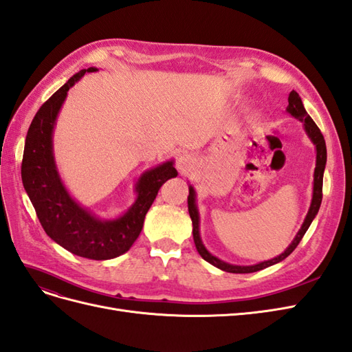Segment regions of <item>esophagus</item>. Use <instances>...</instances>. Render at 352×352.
Wrapping results in <instances>:
<instances>
[{"instance_id": "obj_1", "label": "esophagus", "mask_w": 352, "mask_h": 352, "mask_svg": "<svg viewBox=\"0 0 352 352\" xmlns=\"http://www.w3.org/2000/svg\"><path fill=\"white\" fill-rule=\"evenodd\" d=\"M177 170L182 175H189L195 168V158L190 154H182L177 158Z\"/></svg>"}]
</instances>
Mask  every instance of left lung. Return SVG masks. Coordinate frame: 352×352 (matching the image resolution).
Returning <instances> with one entry per match:
<instances>
[{
	"instance_id": "1",
	"label": "left lung",
	"mask_w": 352,
	"mask_h": 352,
	"mask_svg": "<svg viewBox=\"0 0 352 352\" xmlns=\"http://www.w3.org/2000/svg\"><path fill=\"white\" fill-rule=\"evenodd\" d=\"M287 102L289 105L286 107V113L291 114L294 119L302 122L304 126V131L307 133V136L310 138V141L313 142V145L316 146V168H314V182H313V197H311V204L310 208H308L307 216L302 221V225L298 230V233L295 235L294 241L289 243V247H287L280 255L270 260H265L257 264H252V265H236V264H230L223 261L220 258H217L216 255H212L206 247L204 243H202L201 235H199V212H198V207H197V194H195V189L192 185H189V195H188V210H189V216L190 220H192V235H194V242H195V247L197 251L199 252V255L206 261H208L210 264L214 265V267L223 270V272H229V273H254V272H258L263 270L265 267H270L273 264H278L280 261H283L287 255H289L296 247L300 241L302 239V236L305 235V232L310 228L311 221L314 220V217L317 216L318 208H320L322 204V189H323V173H324V167H326V160H327V151H326V142H324V138L318 129L317 124L313 122V119L304 109V104L301 101V97L298 95L295 91H292L289 94V97H287Z\"/></svg>"
}]
</instances>
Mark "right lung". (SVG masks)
<instances>
[{
    "instance_id": "1",
    "label": "right lung",
    "mask_w": 352,
    "mask_h": 352,
    "mask_svg": "<svg viewBox=\"0 0 352 352\" xmlns=\"http://www.w3.org/2000/svg\"><path fill=\"white\" fill-rule=\"evenodd\" d=\"M94 72L98 69L89 67L73 74L35 114L25 141L22 182L42 228L52 241L83 258L111 260L131 250L158 189L176 177L177 172L173 160L145 170L135 184L133 204L114 219L95 216L70 195L58 173L52 136L69 89L85 73Z\"/></svg>"
}]
</instances>
